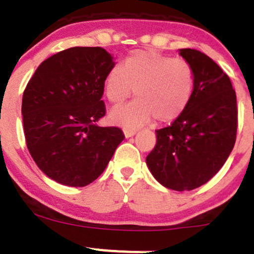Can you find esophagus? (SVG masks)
<instances>
[{
  "mask_svg": "<svg viewBox=\"0 0 254 254\" xmlns=\"http://www.w3.org/2000/svg\"><path fill=\"white\" fill-rule=\"evenodd\" d=\"M136 134V130L135 129H125L124 130V135L125 137H131Z\"/></svg>",
  "mask_w": 254,
  "mask_h": 254,
  "instance_id": "34e87169",
  "label": "esophagus"
}]
</instances>
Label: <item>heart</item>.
<instances>
[{
  "instance_id": "b5f03b06",
  "label": "heart",
  "mask_w": 254,
  "mask_h": 254,
  "mask_svg": "<svg viewBox=\"0 0 254 254\" xmlns=\"http://www.w3.org/2000/svg\"><path fill=\"white\" fill-rule=\"evenodd\" d=\"M136 99L110 110L109 119L127 129H136L152 118L160 123L177 119L195 92L192 67L181 58L154 51H134L108 72L104 93L113 104L132 94Z\"/></svg>"
}]
</instances>
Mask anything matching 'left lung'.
<instances>
[{"label":"left lung","instance_id":"obj_1","mask_svg":"<svg viewBox=\"0 0 254 254\" xmlns=\"http://www.w3.org/2000/svg\"><path fill=\"white\" fill-rule=\"evenodd\" d=\"M195 74L187 109L170 127L156 130L146 156L152 176L166 189L190 191L212 179L230 156L237 132V100L228 75L196 49H179Z\"/></svg>","mask_w":254,"mask_h":254}]
</instances>
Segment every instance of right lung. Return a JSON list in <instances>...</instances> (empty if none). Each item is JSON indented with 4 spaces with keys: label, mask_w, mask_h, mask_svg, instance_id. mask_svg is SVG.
<instances>
[{
    "label": "right lung",
    "mask_w": 254,
    "mask_h": 254,
    "mask_svg": "<svg viewBox=\"0 0 254 254\" xmlns=\"http://www.w3.org/2000/svg\"><path fill=\"white\" fill-rule=\"evenodd\" d=\"M113 56L100 47H73L43 61L22 99L27 147L49 179L83 187L97 180L124 140L119 127H102V100Z\"/></svg>",
    "instance_id": "1"
}]
</instances>
